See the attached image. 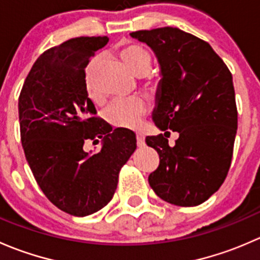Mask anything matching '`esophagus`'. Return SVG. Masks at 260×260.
<instances>
[{"mask_svg": "<svg viewBox=\"0 0 260 260\" xmlns=\"http://www.w3.org/2000/svg\"><path fill=\"white\" fill-rule=\"evenodd\" d=\"M137 146L138 147H145L146 142H145V136L142 133H137Z\"/></svg>", "mask_w": 260, "mask_h": 260, "instance_id": "1", "label": "esophagus"}]
</instances>
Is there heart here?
<instances>
[{"label":"heart","instance_id":"heart-1","mask_svg":"<svg viewBox=\"0 0 260 260\" xmlns=\"http://www.w3.org/2000/svg\"><path fill=\"white\" fill-rule=\"evenodd\" d=\"M119 56L125 67L137 77L147 75L152 67V56L149 51L137 44H127L119 50ZM102 56L95 55L88 64L85 70V88L89 96L93 99L99 98V91L93 80V74L101 64ZM148 111L147 102L142 96L118 99L112 103L107 111V118L115 127L135 128L141 122Z\"/></svg>","mask_w":260,"mask_h":260}]
</instances>
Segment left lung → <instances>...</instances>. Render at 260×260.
<instances>
[{"instance_id":"left-lung-1","label":"left lung","mask_w":260,"mask_h":260,"mask_svg":"<svg viewBox=\"0 0 260 260\" xmlns=\"http://www.w3.org/2000/svg\"><path fill=\"white\" fill-rule=\"evenodd\" d=\"M153 50L159 64L156 108L161 131L179 132L174 146L165 136H148L147 146L159 154L148 176L162 200L196 206L224 182L232 164L238 111L232 73L206 41L177 27L131 34Z\"/></svg>"}]
</instances>
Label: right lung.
Masks as SVG:
<instances>
[{
  "label": "right lung",
  "instance_id": "add662e5",
  "mask_svg": "<svg viewBox=\"0 0 260 260\" xmlns=\"http://www.w3.org/2000/svg\"><path fill=\"white\" fill-rule=\"evenodd\" d=\"M107 36H81L46 50L26 77L18 98L21 142L26 161L46 198L60 210L86 216L113 198L118 175L136 151V135L112 129L96 114L85 88L90 57ZM98 154L85 152V140Z\"/></svg>",
  "mask_w": 260,
  "mask_h": 260
}]
</instances>
